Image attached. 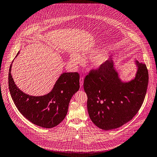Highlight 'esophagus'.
Instances as JSON below:
<instances>
[{"label":"esophagus","mask_w":157,"mask_h":157,"mask_svg":"<svg viewBox=\"0 0 157 157\" xmlns=\"http://www.w3.org/2000/svg\"><path fill=\"white\" fill-rule=\"evenodd\" d=\"M84 84V77H81L80 78V87H82Z\"/></svg>","instance_id":"esophagus-1"}]
</instances>
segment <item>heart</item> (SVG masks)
<instances>
[{
  "label": "heart",
  "instance_id": "1",
  "mask_svg": "<svg viewBox=\"0 0 157 157\" xmlns=\"http://www.w3.org/2000/svg\"><path fill=\"white\" fill-rule=\"evenodd\" d=\"M82 55L84 59L93 58V64L95 68L102 67L104 64H105L108 59L105 54L103 53H99L98 50H93V51L87 52L86 53H82ZM70 61L72 64L77 65L82 64L83 62V59L78 53L76 52H73L70 54Z\"/></svg>",
  "mask_w": 157,
  "mask_h": 157
}]
</instances>
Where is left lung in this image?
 <instances>
[{
    "label": "left lung",
    "instance_id": "8db88e82",
    "mask_svg": "<svg viewBox=\"0 0 157 157\" xmlns=\"http://www.w3.org/2000/svg\"><path fill=\"white\" fill-rule=\"evenodd\" d=\"M134 79L123 82L109 59L98 70H91L84 81L87 108L91 121L104 130L123 126L137 113L147 91L148 71L145 64L135 60Z\"/></svg>",
    "mask_w": 157,
    "mask_h": 157
}]
</instances>
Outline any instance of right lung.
I'll list each match as a JSON object with an SVG mask.
<instances>
[{
    "label": "right lung",
    "instance_id": "obj_1",
    "mask_svg": "<svg viewBox=\"0 0 157 157\" xmlns=\"http://www.w3.org/2000/svg\"><path fill=\"white\" fill-rule=\"evenodd\" d=\"M19 52L16 55L18 56ZM10 67L8 84L12 99L21 113L33 124L44 128L59 125L67 115L70 100L80 87L79 74L63 73L52 90L43 96H31L22 92L15 84Z\"/></svg>",
    "mask_w": 157,
    "mask_h": 157
}]
</instances>
